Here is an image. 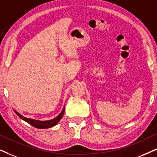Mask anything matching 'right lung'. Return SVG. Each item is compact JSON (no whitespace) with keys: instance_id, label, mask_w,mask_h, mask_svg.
<instances>
[{"instance_id":"1","label":"right lung","mask_w":157,"mask_h":157,"mask_svg":"<svg viewBox=\"0 0 157 157\" xmlns=\"http://www.w3.org/2000/svg\"><path fill=\"white\" fill-rule=\"evenodd\" d=\"M64 111H65V107L64 106V108H63L61 112L56 117L53 118L52 120H46V121H40L37 120H33V119L27 118V117H23L22 115H21L19 113H18L17 111L14 110V112L21 119V120L25 121L26 122L29 123V124H31L32 126L39 129H46V128H52V127L55 126L56 124H58L59 122L61 120V119L62 118L63 115L64 114Z\"/></svg>"}]
</instances>
